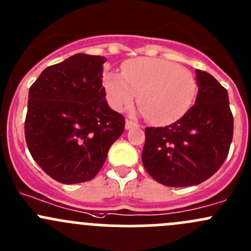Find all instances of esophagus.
<instances>
[{"label": "esophagus", "instance_id": "34e87169", "mask_svg": "<svg viewBox=\"0 0 251 251\" xmlns=\"http://www.w3.org/2000/svg\"><path fill=\"white\" fill-rule=\"evenodd\" d=\"M135 126H137V124L133 123V121H131V120H126V123H125V128H126V130H130V128L135 127Z\"/></svg>", "mask_w": 251, "mask_h": 251}]
</instances>
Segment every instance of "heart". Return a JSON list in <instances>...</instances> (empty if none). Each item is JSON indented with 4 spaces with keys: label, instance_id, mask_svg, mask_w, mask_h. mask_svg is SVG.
<instances>
[{
    "label": "heart",
    "instance_id": "obj_1",
    "mask_svg": "<svg viewBox=\"0 0 251 251\" xmlns=\"http://www.w3.org/2000/svg\"><path fill=\"white\" fill-rule=\"evenodd\" d=\"M110 107L123 110L138 95L142 113L155 124H166L181 118L196 96V80L191 72L169 60L137 58L123 65V76L107 73L103 77Z\"/></svg>",
    "mask_w": 251,
    "mask_h": 251
}]
</instances>
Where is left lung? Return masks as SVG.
Wrapping results in <instances>:
<instances>
[{
    "mask_svg": "<svg viewBox=\"0 0 251 251\" xmlns=\"http://www.w3.org/2000/svg\"><path fill=\"white\" fill-rule=\"evenodd\" d=\"M196 103L165 127H147L142 163L156 182L169 187L201 183L226 160L233 137L228 93L209 73L196 69Z\"/></svg>",
    "mask_w": 251,
    "mask_h": 251,
    "instance_id": "left-lung-1",
    "label": "left lung"
}]
</instances>
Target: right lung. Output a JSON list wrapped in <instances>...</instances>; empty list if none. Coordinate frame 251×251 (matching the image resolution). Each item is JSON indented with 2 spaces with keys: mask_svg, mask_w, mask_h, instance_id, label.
<instances>
[{
  "mask_svg": "<svg viewBox=\"0 0 251 251\" xmlns=\"http://www.w3.org/2000/svg\"><path fill=\"white\" fill-rule=\"evenodd\" d=\"M107 58L77 53L50 65L29 90L25 140L34 160L65 184L92 179L124 132L102 86Z\"/></svg>",
  "mask_w": 251,
  "mask_h": 251,
  "instance_id": "obj_1",
  "label": "right lung"
}]
</instances>
